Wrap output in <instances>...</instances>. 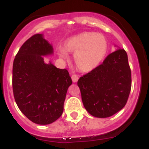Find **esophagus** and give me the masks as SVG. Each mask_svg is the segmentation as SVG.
Listing matches in <instances>:
<instances>
[{"mask_svg":"<svg viewBox=\"0 0 149 149\" xmlns=\"http://www.w3.org/2000/svg\"><path fill=\"white\" fill-rule=\"evenodd\" d=\"M72 81H73L74 83H77V81H78V76L76 75V74H73V75L72 76Z\"/></svg>","mask_w":149,"mask_h":149,"instance_id":"34e87169","label":"esophagus"}]
</instances>
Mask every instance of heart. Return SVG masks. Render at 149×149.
Listing matches in <instances>:
<instances>
[{
	"instance_id": "1",
	"label": "heart",
	"mask_w": 149,
	"mask_h": 149,
	"mask_svg": "<svg viewBox=\"0 0 149 149\" xmlns=\"http://www.w3.org/2000/svg\"><path fill=\"white\" fill-rule=\"evenodd\" d=\"M65 51L74 54V60L79 70L89 72L100 65L108 50V42L102 34L84 32L69 38L65 43ZM60 57L68 58L65 51L60 50Z\"/></svg>"
}]
</instances>
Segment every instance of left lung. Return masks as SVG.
<instances>
[{"mask_svg": "<svg viewBox=\"0 0 149 149\" xmlns=\"http://www.w3.org/2000/svg\"><path fill=\"white\" fill-rule=\"evenodd\" d=\"M117 48L101 65L77 81L84 107L97 118L110 117L122 110L131 92V72L127 53Z\"/></svg>", "mask_w": 149, "mask_h": 149, "instance_id": "8db88e82", "label": "left lung"}]
</instances>
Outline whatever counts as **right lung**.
I'll use <instances>...</instances> for the list:
<instances>
[{
  "label": "right lung",
  "instance_id": "1",
  "mask_svg": "<svg viewBox=\"0 0 149 149\" xmlns=\"http://www.w3.org/2000/svg\"><path fill=\"white\" fill-rule=\"evenodd\" d=\"M54 54L53 46L43 34L27 39L13 62V89L15 102L27 119L48 125L63 112L67 90L72 81L66 69L57 68L44 56Z\"/></svg>",
  "mask_w": 149,
  "mask_h": 149
}]
</instances>
